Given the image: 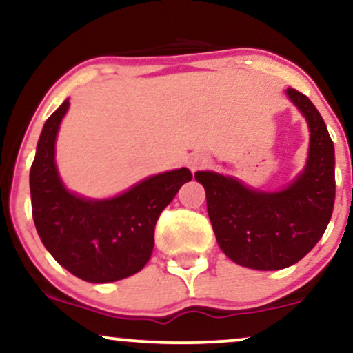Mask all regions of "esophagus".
Masks as SVG:
<instances>
[{"label":"esophagus","mask_w":353,"mask_h":353,"mask_svg":"<svg viewBox=\"0 0 353 353\" xmlns=\"http://www.w3.org/2000/svg\"><path fill=\"white\" fill-rule=\"evenodd\" d=\"M205 164H208V159H205L204 156H194V157H190V161H189V169L190 171H197V169L204 168Z\"/></svg>","instance_id":"obj_1"}]
</instances>
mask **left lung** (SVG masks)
I'll return each instance as SVG.
<instances>
[{"label":"left lung","instance_id":"1","mask_svg":"<svg viewBox=\"0 0 353 353\" xmlns=\"http://www.w3.org/2000/svg\"><path fill=\"white\" fill-rule=\"evenodd\" d=\"M285 94L310 131L303 171L279 190H261L232 176L197 171L217 244L232 262L255 270L294 265L325 232L335 201V151L312 101L292 88Z\"/></svg>","mask_w":353,"mask_h":353}]
</instances>
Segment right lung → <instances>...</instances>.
<instances>
[{"label": "right lung", "instance_id": "obj_1", "mask_svg": "<svg viewBox=\"0 0 353 353\" xmlns=\"http://www.w3.org/2000/svg\"><path fill=\"white\" fill-rule=\"evenodd\" d=\"M68 109L70 99L48 117L36 145L30 171L36 230L48 252L76 277L92 283L121 281L148 264L159 214L192 174L181 168L149 176L108 199L71 192L54 159L56 136Z\"/></svg>", "mask_w": 353, "mask_h": 353}]
</instances>
